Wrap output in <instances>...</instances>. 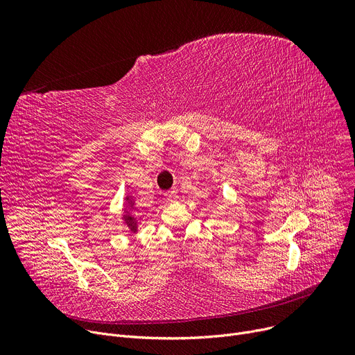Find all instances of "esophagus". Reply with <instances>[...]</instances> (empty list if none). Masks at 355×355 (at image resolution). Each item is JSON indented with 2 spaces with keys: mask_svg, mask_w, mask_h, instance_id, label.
<instances>
[{
  "mask_svg": "<svg viewBox=\"0 0 355 355\" xmlns=\"http://www.w3.org/2000/svg\"><path fill=\"white\" fill-rule=\"evenodd\" d=\"M164 196H165V200H166L168 202H173V201H175V200H177V197H178L175 190H170V191H166Z\"/></svg>",
  "mask_w": 355,
  "mask_h": 355,
  "instance_id": "esophagus-1",
  "label": "esophagus"
}]
</instances>
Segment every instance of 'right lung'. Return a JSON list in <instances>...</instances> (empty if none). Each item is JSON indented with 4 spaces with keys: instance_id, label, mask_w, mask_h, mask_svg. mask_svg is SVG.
<instances>
[{
    "instance_id": "obj_1",
    "label": "right lung",
    "mask_w": 355,
    "mask_h": 355,
    "mask_svg": "<svg viewBox=\"0 0 355 355\" xmlns=\"http://www.w3.org/2000/svg\"><path fill=\"white\" fill-rule=\"evenodd\" d=\"M126 200H128V197H126ZM129 204H132V201H128V206H129ZM125 223H126V226L130 229V232H134V233L137 232V218H135L134 214L126 213Z\"/></svg>"
}]
</instances>
